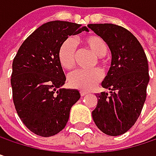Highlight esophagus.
<instances>
[{
  "label": "esophagus",
  "mask_w": 156,
  "mask_h": 156,
  "mask_svg": "<svg viewBox=\"0 0 156 156\" xmlns=\"http://www.w3.org/2000/svg\"><path fill=\"white\" fill-rule=\"evenodd\" d=\"M79 93H80V96H81V97H84V96H86V95L87 94V91H83V90H81Z\"/></svg>",
  "instance_id": "34e87169"
}]
</instances>
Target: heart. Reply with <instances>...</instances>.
Returning a JSON list of instances; mask_svg holds the SVG:
<instances>
[{
    "label": "heart",
    "mask_w": 156,
    "mask_h": 156,
    "mask_svg": "<svg viewBox=\"0 0 156 156\" xmlns=\"http://www.w3.org/2000/svg\"><path fill=\"white\" fill-rule=\"evenodd\" d=\"M81 44L89 49L96 56L100 57L98 61L105 64L102 57L108 53V46L106 41L98 35L90 34L80 39ZM58 59L60 66L66 69L70 70L74 68L76 62V46L71 39L65 40L58 49ZM103 78V72L99 69L92 70H77L69 75V85L76 89L88 91L94 88Z\"/></svg>",
    "instance_id": "b5f03b06"
}]
</instances>
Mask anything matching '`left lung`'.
Instances as JSON below:
<instances>
[{"label": "left lung", "instance_id": "8db88e82", "mask_svg": "<svg viewBox=\"0 0 156 156\" xmlns=\"http://www.w3.org/2000/svg\"><path fill=\"white\" fill-rule=\"evenodd\" d=\"M87 27L108 43L112 53L111 67L101 84L111 94L97 95L93 120L106 135L120 136L135 125L144 107L149 82L147 58L138 40L126 29L111 23Z\"/></svg>", "mask_w": 156, "mask_h": 156}]
</instances>
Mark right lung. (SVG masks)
I'll return each mask as SVG.
<instances>
[{
    "label": "right lung",
    "instance_id": "right-lung-1",
    "mask_svg": "<svg viewBox=\"0 0 156 156\" xmlns=\"http://www.w3.org/2000/svg\"><path fill=\"white\" fill-rule=\"evenodd\" d=\"M84 30L88 31L73 22H47L23 41L13 58L11 84L14 107L26 127L38 136L48 137L60 132L80 98L75 89L56 91L66 81L58 49L69 36Z\"/></svg>",
    "mask_w": 156,
    "mask_h": 156
}]
</instances>
